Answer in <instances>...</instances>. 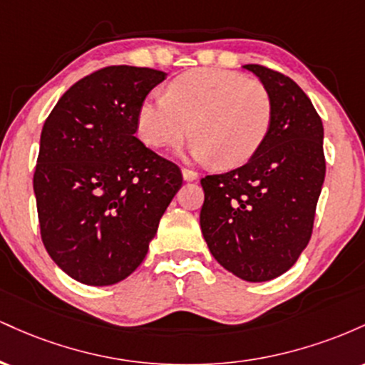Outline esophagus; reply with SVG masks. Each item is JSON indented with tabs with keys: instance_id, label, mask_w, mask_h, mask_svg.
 Segmentation results:
<instances>
[{
	"instance_id": "esophagus-1",
	"label": "esophagus",
	"mask_w": 365,
	"mask_h": 365,
	"mask_svg": "<svg viewBox=\"0 0 365 365\" xmlns=\"http://www.w3.org/2000/svg\"><path fill=\"white\" fill-rule=\"evenodd\" d=\"M182 175H183V180H187V182H192V180H197V171L190 170V168H182Z\"/></svg>"
}]
</instances>
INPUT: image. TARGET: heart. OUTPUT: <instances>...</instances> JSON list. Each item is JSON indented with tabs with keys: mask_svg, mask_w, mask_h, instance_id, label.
I'll return each mask as SVG.
<instances>
[{
	"mask_svg": "<svg viewBox=\"0 0 365 365\" xmlns=\"http://www.w3.org/2000/svg\"><path fill=\"white\" fill-rule=\"evenodd\" d=\"M273 125V99L262 82L225 68L182 73L161 98L137 110V135L153 149L177 145L190 133L192 150L221 168L244 165L262 148Z\"/></svg>",
	"mask_w": 365,
	"mask_h": 365,
	"instance_id": "heart-1",
	"label": "heart"
}]
</instances>
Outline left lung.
I'll return each mask as SVG.
<instances>
[{
	"mask_svg": "<svg viewBox=\"0 0 365 365\" xmlns=\"http://www.w3.org/2000/svg\"><path fill=\"white\" fill-rule=\"evenodd\" d=\"M273 99V125L244 166L200 180V230L225 269L245 282L287 273L307 247L326 173L321 116L287 75L245 65Z\"/></svg>",
	"mask_w": 365,
	"mask_h": 365,
	"instance_id": "1",
	"label": "left lung"
}]
</instances>
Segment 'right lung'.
<instances>
[{
    "instance_id": "add662e5",
    "label": "right lung",
    "mask_w": 365,
    "mask_h": 365,
    "mask_svg": "<svg viewBox=\"0 0 365 365\" xmlns=\"http://www.w3.org/2000/svg\"><path fill=\"white\" fill-rule=\"evenodd\" d=\"M165 72L113 65L73 83L41 132L34 194L51 259L83 284L132 274L178 188L182 171L135 137L137 110Z\"/></svg>"
}]
</instances>
